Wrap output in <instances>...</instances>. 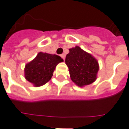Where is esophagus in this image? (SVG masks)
<instances>
[{"instance_id": "esophagus-1", "label": "esophagus", "mask_w": 129, "mask_h": 129, "mask_svg": "<svg viewBox=\"0 0 129 129\" xmlns=\"http://www.w3.org/2000/svg\"><path fill=\"white\" fill-rule=\"evenodd\" d=\"M60 56H61V57L62 58L63 60H64V59H65V54H64V53H63V54H61L60 55Z\"/></svg>"}]
</instances>
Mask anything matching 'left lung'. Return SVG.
Masks as SVG:
<instances>
[{
    "instance_id": "8db88e82",
    "label": "left lung",
    "mask_w": 129,
    "mask_h": 129,
    "mask_svg": "<svg viewBox=\"0 0 129 129\" xmlns=\"http://www.w3.org/2000/svg\"><path fill=\"white\" fill-rule=\"evenodd\" d=\"M69 50L65 63L69 68L72 81L79 87L94 82L99 69L97 60L77 46Z\"/></svg>"
}]
</instances>
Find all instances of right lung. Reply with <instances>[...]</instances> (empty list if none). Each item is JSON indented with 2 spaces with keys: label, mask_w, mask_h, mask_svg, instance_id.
Instances as JSON below:
<instances>
[{
  "label": "right lung",
  "mask_w": 129,
  "mask_h": 129,
  "mask_svg": "<svg viewBox=\"0 0 129 129\" xmlns=\"http://www.w3.org/2000/svg\"><path fill=\"white\" fill-rule=\"evenodd\" d=\"M61 62L63 60L57 55L40 52L35 59L25 64V79L35 87L42 86L51 80L57 64Z\"/></svg>",
  "instance_id": "1"
}]
</instances>
